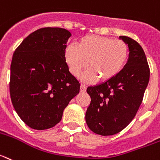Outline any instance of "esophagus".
<instances>
[{"mask_svg": "<svg viewBox=\"0 0 160 160\" xmlns=\"http://www.w3.org/2000/svg\"><path fill=\"white\" fill-rule=\"evenodd\" d=\"M86 90H87V86L84 85V84H81V86H80V91L81 92H85Z\"/></svg>", "mask_w": 160, "mask_h": 160, "instance_id": "esophagus-1", "label": "esophagus"}]
</instances>
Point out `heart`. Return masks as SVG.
I'll use <instances>...</instances> for the list:
<instances>
[{"instance_id": "1", "label": "heart", "mask_w": 160, "mask_h": 160, "mask_svg": "<svg viewBox=\"0 0 160 160\" xmlns=\"http://www.w3.org/2000/svg\"><path fill=\"white\" fill-rule=\"evenodd\" d=\"M129 57L128 45L122 40L99 35L82 38L77 46L70 44L65 48V60L71 73L76 77L88 66L82 80L93 82L99 78L108 81L120 73Z\"/></svg>"}]
</instances>
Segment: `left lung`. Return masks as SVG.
<instances>
[{
    "instance_id": "1",
    "label": "left lung",
    "mask_w": 160,
    "mask_h": 160,
    "mask_svg": "<svg viewBox=\"0 0 160 160\" xmlns=\"http://www.w3.org/2000/svg\"><path fill=\"white\" fill-rule=\"evenodd\" d=\"M129 48V58L120 73L104 82L88 87L91 103L86 122L94 133L109 136L119 133L134 118L150 78V69L141 45L120 36Z\"/></svg>"
}]
</instances>
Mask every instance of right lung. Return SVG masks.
I'll return each instance as SVG.
<instances>
[{"mask_svg": "<svg viewBox=\"0 0 160 160\" xmlns=\"http://www.w3.org/2000/svg\"><path fill=\"white\" fill-rule=\"evenodd\" d=\"M70 36L63 28H41L23 39L13 53L11 101L19 117L31 129L43 130L55 126L69 101L79 93L80 83L65 60Z\"/></svg>", "mask_w": 160, "mask_h": 160, "instance_id": "right-lung-1", "label": "right lung"}]
</instances>
